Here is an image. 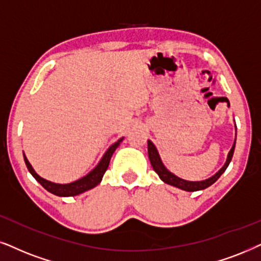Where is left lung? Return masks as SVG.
Here are the masks:
<instances>
[{
	"mask_svg": "<svg viewBox=\"0 0 261 261\" xmlns=\"http://www.w3.org/2000/svg\"><path fill=\"white\" fill-rule=\"evenodd\" d=\"M235 143H236V140H235V142H233V146L231 147V149H230L229 154H227V159L222 169H220L218 172L214 174V176L208 178V179L200 180V182H190V180L182 179V178L177 177L176 174L170 172V171L165 167L163 161H161L160 155H159V153H158V149L155 148L153 142L149 140H148V156H149V160H150L151 166H153V170L158 173V176L160 177V179L163 180V182L170 184V186L179 188V189L186 190V191H197V190H203V189H206V188H208L210 186H212V184L216 182V180L218 179V178L222 176L224 172H225L226 167L229 166L230 161H231V159H232L233 150H235Z\"/></svg>",
	"mask_w": 261,
	"mask_h": 261,
	"instance_id": "left-lung-1",
	"label": "left lung"
}]
</instances>
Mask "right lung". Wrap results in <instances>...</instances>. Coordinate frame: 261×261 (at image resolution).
Listing matches in <instances>:
<instances>
[{
  "mask_svg": "<svg viewBox=\"0 0 261 261\" xmlns=\"http://www.w3.org/2000/svg\"><path fill=\"white\" fill-rule=\"evenodd\" d=\"M123 140L124 138L121 137L120 140H118L115 143L112 144V146L107 149L106 153H105L103 156H102V159L100 160V163L97 164V166L92 171H90L87 176H84L83 178H81V179L68 184L53 183V182H49L47 179H44V178L39 177L38 174L35 172V170L32 169L31 164L29 163L28 158L25 156V154H24V160H25L26 166H28V170L30 171V173H31L32 176L35 177V179L37 180V182L41 184L45 190H48L49 193L54 194V195L57 196H75V195H79V194L84 193V191L92 189V188L96 187L97 184L101 182L102 177H103L105 172H106L108 169V165H110L112 155H113L114 150L119 147L120 142Z\"/></svg>",
  "mask_w": 261,
  "mask_h": 261,
  "instance_id": "add662e5",
  "label": "right lung"
}]
</instances>
